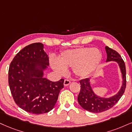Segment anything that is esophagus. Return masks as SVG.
<instances>
[{
	"label": "esophagus",
	"mask_w": 132,
	"mask_h": 132,
	"mask_svg": "<svg viewBox=\"0 0 132 132\" xmlns=\"http://www.w3.org/2000/svg\"><path fill=\"white\" fill-rule=\"evenodd\" d=\"M70 81L69 80V79H65L63 84H64L65 86H67L68 85H69V84H70Z\"/></svg>",
	"instance_id": "obj_1"
}]
</instances>
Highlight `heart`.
I'll use <instances>...</instances> for the list:
<instances>
[{
  "label": "heart",
  "instance_id": "b5f03b06",
  "mask_svg": "<svg viewBox=\"0 0 132 132\" xmlns=\"http://www.w3.org/2000/svg\"><path fill=\"white\" fill-rule=\"evenodd\" d=\"M102 59V54L98 50L89 47H79L62 51L59 61L53 60V69L60 74H65L67 69L73 67L75 74L84 77L91 73Z\"/></svg>",
  "mask_w": 132,
  "mask_h": 132
}]
</instances>
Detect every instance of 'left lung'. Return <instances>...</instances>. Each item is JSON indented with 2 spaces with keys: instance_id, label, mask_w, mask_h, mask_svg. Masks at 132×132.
I'll return each instance as SVG.
<instances>
[{
  "instance_id": "left-lung-1",
  "label": "left lung",
  "mask_w": 132,
  "mask_h": 132,
  "mask_svg": "<svg viewBox=\"0 0 132 132\" xmlns=\"http://www.w3.org/2000/svg\"><path fill=\"white\" fill-rule=\"evenodd\" d=\"M105 50L107 53L106 62L116 61L118 63L122 74L123 84L121 90L116 95L106 98L98 97L94 93L90 87L89 78L80 80L81 90L78 96V101L82 108L92 113H102L111 108L121 98L126 87V69L124 61L121 55L115 50L108 46H105Z\"/></svg>"
}]
</instances>
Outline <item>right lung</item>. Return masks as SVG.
I'll list each match as a JSON object with an SVG mask.
<instances>
[{
    "label": "right lung",
    "instance_id": "1",
    "mask_svg": "<svg viewBox=\"0 0 132 132\" xmlns=\"http://www.w3.org/2000/svg\"><path fill=\"white\" fill-rule=\"evenodd\" d=\"M50 64L41 43L29 45L11 62L9 84L16 105L28 113L41 114L54 107L64 79L53 82L43 77Z\"/></svg>",
    "mask_w": 132,
    "mask_h": 132
}]
</instances>
